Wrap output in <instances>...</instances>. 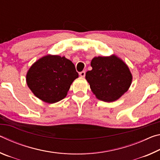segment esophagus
Instances as JSON below:
<instances>
[{
  "label": "esophagus",
  "mask_w": 160,
  "mask_h": 160,
  "mask_svg": "<svg viewBox=\"0 0 160 160\" xmlns=\"http://www.w3.org/2000/svg\"><path fill=\"white\" fill-rule=\"evenodd\" d=\"M79 74H80V75L81 77H85V71H84V70H83V71L80 72Z\"/></svg>",
  "instance_id": "34e87169"
}]
</instances>
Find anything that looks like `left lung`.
I'll use <instances>...</instances> for the list:
<instances>
[{
  "label": "left lung",
  "mask_w": 160,
  "mask_h": 160,
  "mask_svg": "<svg viewBox=\"0 0 160 160\" xmlns=\"http://www.w3.org/2000/svg\"><path fill=\"white\" fill-rule=\"evenodd\" d=\"M91 66L92 70L86 72L85 78L97 99L112 102L128 90L132 75L126 64L116 56L94 57Z\"/></svg>",
  "instance_id": "8db88e82"
}]
</instances>
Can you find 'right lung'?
<instances>
[{
    "mask_svg": "<svg viewBox=\"0 0 160 160\" xmlns=\"http://www.w3.org/2000/svg\"><path fill=\"white\" fill-rule=\"evenodd\" d=\"M78 78L75 65L59 56H46L32 65L27 74V83L38 98L55 103L66 97L70 85Z\"/></svg>",
    "mask_w": 160,
    "mask_h": 160,
    "instance_id": "1",
    "label": "right lung"
}]
</instances>
